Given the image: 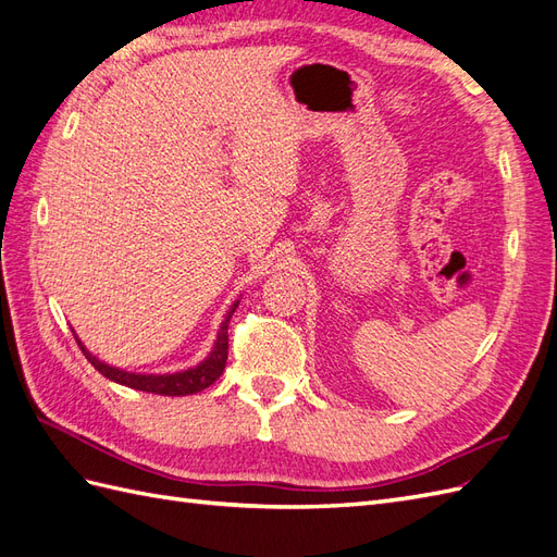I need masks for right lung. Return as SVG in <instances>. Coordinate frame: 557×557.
<instances>
[{"mask_svg": "<svg viewBox=\"0 0 557 557\" xmlns=\"http://www.w3.org/2000/svg\"><path fill=\"white\" fill-rule=\"evenodd\" d=\"M236 307H238V302L230 309L227 315H224L218 339H215V347L203 360V363H199L191 370H185V372H175V374H135V372L104 366L102 360H98L94 354L86 351V347L79 339L77 342H79L82 354L88 358V363H91L102 374V377H108L116 384L131 386V388L147 391V394H157V396H189V394H199V391L208 388L220 377L224 366H227V349H230L227 330H230V321H232Z\"/></svg>", "mask_w": 557, "mask_h": 557, "instance_id": "obj_1", "label": "right lung"}]
</instances>
